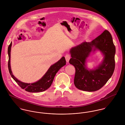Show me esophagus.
I'll return each instance as SVG.
<instances>
[{
  "instance_id": "1",
  "label": "esophagus",
  "mask_w": 125,
  "mask_h": 125,
  "mask_svg": "<svg viewBox=\"0 0 125 125\" xmlns=\"http://www.w3.org/2000/svg\"><path fill=\"white\" fill-rule=\"evenodd\" d=\"M70 58H71V55L70 54H67L65 55V59H66V60L67 62H69Z\"/></svg>"
}]
</instances>
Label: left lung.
<instances>
[{"label":"left lung","instance_id":"obj_1","mask_svg":"<svg viewBox=\"0 0 125 125\" xmlns=\"http://www.w3.org/2000/svg\"><path fill=\"white\" fill-rule=\"evenodd\" d=\"M98 49L104 55V60L97 68L88 70L85 59L92 51ZM69 63L75 69V86L84 91L94 92L103 87L112 76L115 69V47L110 32L105 30L91 42H82L73 48Z\"/></svg>","mask_w":125,"mask_h":125}]
</instances>
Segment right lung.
Returning a JSON list of instances; mask_svg holds the SVG:
<instances>
[{
  "mask_svg": "<svg viewBox=\"0 0 125 125\" xmlns=\"http://www.w3.org/2000/svg\"><path fill=\"white\" fill-rule=\"evenodd\" d=\"M11 42L10 43L8 49V53L9 55L8 60V69L10 75L14 80L17 83V84L22 89H24L26 91L30 93H38L46 91L49 88L54 79V77L57 73V72L62 67L66 64V61L64 57H62L58 62L52 65L49 69L45 75L36 82L29 84L21 82L16 78L11 71L10 65V49L11 46Z\"/></svg>",
  "mask_w": 125,
  "mask_h": 125,
  "instance_id": "add662e5",
  "label": "right lung"
}]
</instances>
